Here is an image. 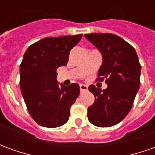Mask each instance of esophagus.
Masks as SVG:
<instances>
[{"label":"esophagus","instance_id":"1","mask_svg":"<svg viewBox=\"0 0 155 155\" xmlns=\"http://www.w3.org/2000/svg\"><path fill=\"white\" fill-rule=\"evenodd\" d=\"M80 89H81V92H83V91H86L88 90V86L87 85H85V84H80Z\"/></svg>","mask_w":155,"mask_h":155}]
</instances>
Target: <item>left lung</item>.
<instances>
[{"label": "left lung", "mask_w": 155, "mask_h": 155, "mask_svg": "<svg viewBox=\"0 0 155 155\" xmlns=\"http://www.w3.org/2000/svg\"><path fill=\"white\" fill-rule=\"evenodd\" d=\"M102 54L97 81L105 90L93 84L89 91L94 95V104L88 108V120L98 127L114 126L126 117L140 89L141 65L134 48L123 39L110 33L85 34Z\"/></svg>", "instance_id": "1"}]
</instances>
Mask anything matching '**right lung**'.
<instances>
[{
  "mask_svg": "<svg viewBox=\"0 0 155 155\" xmlns=\"http://www.w3.org/2000/svg\"><path fill=\"white\" fill-rule=\"evenodd\" d=\"M82 35L47 37L30 45L20 66V88L29 113L36 123L55 128L66 123L80 85H59L56 70L67 64L70 51Z\"/></svg>",
  "mask_w": 155,
  "mask_h": 155,
  "instance_id": "add662e5",
  "label": "right lung"
}]
</instances>
